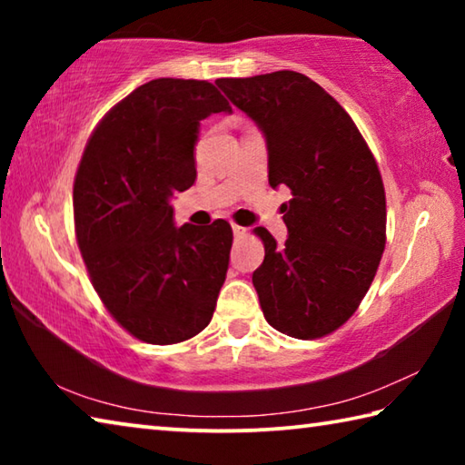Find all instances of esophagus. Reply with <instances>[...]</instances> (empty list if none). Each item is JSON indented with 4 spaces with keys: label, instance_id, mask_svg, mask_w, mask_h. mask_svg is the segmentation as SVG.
<instances>
[{
    "label": "esophagus",
    "instance_id": "obj_1",
    "mask_svg": "<svg viewBox=\"0 0 465 465\" xmlns=\"http://www.w3.org/2000/svg\"><path fill=\"white\" fill-rule=\"evenodd\" d=\"M232 230H233V235H243V233H246V227H242L238 223H232Z\"/></svg>",
    "mask_w": 465,
    "mask_h": 465
}]
</instances>
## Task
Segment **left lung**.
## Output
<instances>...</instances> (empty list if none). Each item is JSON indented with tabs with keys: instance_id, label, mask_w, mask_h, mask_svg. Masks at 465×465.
<instances>
[{
	"instance_id": "8db88e82",
	"label": "left lung",
	"mask_w": 465,
	"mask_h": 465,
	"mask_svg": "<svg viewBox=\"0 0 465 465\" xmlns=\"http://www.w3.org/2000/svg\"><path fill=\"white\" fill-rule=\"evenodd\" d=\"M215 84L262 129L269 184L291 191L281 204L285 246L254 230L264 262L252 282L264 318L299 341L332 334L363 302L385 248V191L371 149L308 75L282 69Z\"/></svg>"
}]
</instances>
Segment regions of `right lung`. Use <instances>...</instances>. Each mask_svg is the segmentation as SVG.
<instances>
[{
	"label": "right lung",
	"mask_w": 465,
	"mask_h": 465,
	"mask_svg": "<svg viewBox=\"0 0 465 465\" xmlns=\"http://www.w3.org/2000/svg\"><path fill=\"white\" fill-rule=\"evenodd\" d=\"M232 113L207 80H152L108 110L74 180V225L85 271L116 324L147 344L207 328L230 264L232 225L172 223L170 199L196 178L199 121Z\"/></svg>",
	"instance_id": "add662e5"
}]
</instances>
